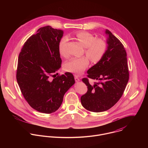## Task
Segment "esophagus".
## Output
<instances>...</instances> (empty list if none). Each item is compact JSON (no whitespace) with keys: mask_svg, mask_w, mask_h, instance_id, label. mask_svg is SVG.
Masks as SVG:
<instances>
[{"mask_svg":"<svg viewBox=\"0 0 148 148\" xmlns=\"http://www.w3.org/2000/svg\"><path fill=\"white\" fill-rule=\"evenodd\" d=\"M74 79H75V81L76 82H78V81H80L79 78L77 75H75V76H74Z\"/></svg>","mask_w":148,"mask_h":148,"instance_id":"34e87169","label":"esophagus"}]
</instances>
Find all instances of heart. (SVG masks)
Wrapping results in <instances>:
<instances>
[{
  "label": "heart",
  "instance_id": "obj_1",
  "mask_svg": "<svg viewBox=\"0 0 148 148\" xmlns=\"http://www.w3.org/2000/svg\"><path fill=\"white\" fill-rule=\"evenodd\" d=\"M75 36L79 43L85 47V53L92 62H97L102 58L107 50V45L103 40L101 38L95 39L92 34L83 31L76 33ZM66 41V37H62L58 44V51L62 56L66 55L64 46ZM89 63L90 60L87 56L74 57L67 61L64 67L67 71L80 74L87 68Z\"/></svg>",
  "mask_w": 148,
  "mask_h": 148
}]
</instances>
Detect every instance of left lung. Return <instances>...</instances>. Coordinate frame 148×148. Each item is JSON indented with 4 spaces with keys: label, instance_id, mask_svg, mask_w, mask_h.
<instances>
[{
    "label": "left lung",
    "instance_id": "1",
    "mask_svg": "<svg viewBox=\"0 0 148 148\" xmlns=\"http://www.w3.org/2000/svg\"><path fill=\"white\" fill-rule=\"evenodd\" d=\"M108 47L102 58L87 71V77L98 81L91 85L88 78L82 81L87 86L81 102L87 110L103 112L110 109L121 98L129 80L125 49L121 42L108 30Z\"/></svg>",
    "mask_w": 148,
    "mask_h": 148
}]
</instances>
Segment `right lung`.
Returning <instances> with one entry per match:
<instances>
[{
  "label": "right lung",
  "instance_id": "obj_1",
  "mask_svg": "<svg viewBox=\"0 0 148 148\" xmlns=\"http://www.w3.org/2000/svg\"><path fill=\"white\" fill-rule=\"evenodd\" d=\"M62 36L61 30L50 26L41 27L27 40L19 53L17 83L30 106L40 112L56 111L75 83L71 73L54 77L61 65L58 44Z\"/></svg>",
  "mask_w": 148,
  "mask_h": 148
}]
</instances>
